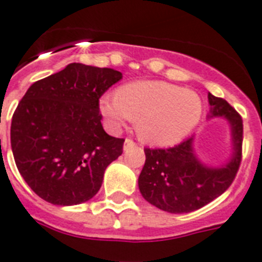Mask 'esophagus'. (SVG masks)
<instances>
[{
	"label": "esophagus",
	"instance_id": "34e87169",
	"mask_svg": "<svg viewBox=\"0 0 262 262\" xmlns=\"http://www.w3.org/2000/svg\"><path fill=\"white\" fill-rule=\"evenodd\" d=\"M135 142H134L133 139H126L124 140V149L129 148V147H135Z\"/></svg>",
	"mask_w": 262,
	"mask_h": 262
}]
</instances>
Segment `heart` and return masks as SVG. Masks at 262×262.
Wrapping results in <instances>:
<instances>
[{"instance_id": "obj_1", "label": "heart", "mask_w": 262, "mask_h": 262, "mask_svg": "<svg viewBox=\"0 0 262 262\" xmlns=\"http://www.w3.org/2000/svg\"><path fill=\"white\" fill-rule=\"evenodd\" d=\"M99 110L111 129L136 119V129L144 142L168 146L184 139L198 126L203 102L195 91L162 80H143L103 95Z\"/></svg>"}]
</instances>
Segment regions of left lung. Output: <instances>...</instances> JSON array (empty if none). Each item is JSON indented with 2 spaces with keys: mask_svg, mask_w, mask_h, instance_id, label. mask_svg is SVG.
<instances>
[{
  "mask_svg": "<svg viewBox=\"0 0 262 262\" xmlns=\"http://www.w3.org/2000/svg\"><path fill=\"white\" fill-rule=\"evenodd\" d=\"M208 102V118L223 116L231 126V158L217 168L203 164L193 151V136L169 148H144L146 163L138 180L140 193L162 211H196L224 193L236 178L243 151V119L223 98L209 93Z\"/></svg>",
  "mask_w": 262,
  "mask_h": 262,
  "instance_id": "8db88e82",
  "label": "left lung"
}]
</instances>
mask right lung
<instances>
[{"label": "right lung", "instance_id": "1", "mask_svg": "<svg viewBox=\"0 0 262 262\" xmlns=\"http://www.w3.org/2000/svg\"><path fill=\"white\" fill-rule=\"evenodd\" d=\"M122 79L107 67L70 63L29 87L13 114L10 142L24 180L45 201L77 205L97 195L124 139L103 129L99 98Z\"/></svg>", "mask_w": 262, "mask_h": 262}]
</instances>
